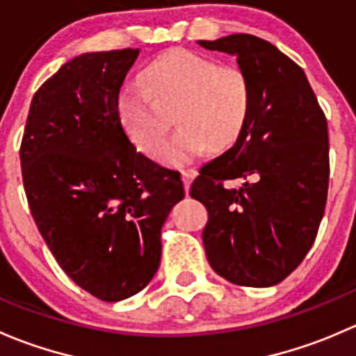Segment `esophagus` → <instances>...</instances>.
Instances as JSON below:
<instances>
[{
	"label": "esophagus",
	"mask_w": 356,
	"mask_h": 356,
	"mask_svg": "<svg viewBox=\"0 0 356 356\" xmlns=\"http://www.w3.org/2000/svg\"><path fill=\"white\" fill-rule=\"evenodd\" d=\"M196 174H198V172H196L195 168H186V170L181 172L182 182H184L186 193H189V186H191V181L196 177Z\"/></svg>",
	"instance_id": "obj_1"
}]
</instances>
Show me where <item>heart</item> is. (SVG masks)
<instances>
[{
	"label": "heart",
	"mask_w": 356,
	"mask_h": 356,
	"mask_svg": "<svg viewBox=\"0 0 356 356\" xmlns=\"http://www.w3.org/2000/svg\"><path fill=\"white\" fill-rule=\"evenodd\" d=\"M146 88L127 84L118 96V113L136 145L156 155L170 127L164 110H174L181 127L165 145L161 160L181 165L208 148L224 152L238 143L253 110V86L243 68L174 49L149 63Z\"/></svg>",
	"instance_id": "obj_1"
}]
</instances>
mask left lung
<instances>
[{"label":"left lung","mask_w":356,"mask_h":356,"mask_svg":"<svg viewBox=\"0 0 356 356\" xmlns=\"http://www.w3.org/2000/svg\"><path fill=\"white\" fill-rule=\"evenodd\" d=\"M200 44L236 55L253 86L243 136L201 167L189 191L208 211V264L232 284L268 288L317 238L329 189L327 118L303 68L265 39L232 34Z\"/></svg>","instance_id":"obj_1"}]
</instances>
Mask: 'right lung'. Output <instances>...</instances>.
<instances>
[{
	"instance_id": "add662e5",
	"label": "right lung",
	"mask_w": 356,
	"mask_h": 356,
	"mask_svg": "<svg viewBox=\"0 0 356 356\" xmlns=\"http://www.w3.org/2000/svg\"><path fill=\"white\" fill-rule=\"evenodd\" d=\"M139 49L86 53L35 91L20 165L29 208L68 277L103 301L146 288L181 174L136 149L118 95Z\"/></svg>"
}]
</instances>
